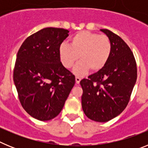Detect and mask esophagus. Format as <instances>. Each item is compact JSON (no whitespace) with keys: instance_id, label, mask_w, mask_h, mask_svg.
Wrapping results in <instances>:
<instances>
[{"instance_id":"1","label":"esophagus","mask_w":148,"mask_h":148,"mask_svg":"<svg viewBox=\"0 0 148 148\" xmlns=\"http://www.w3.org/2000/svg\"><path fill=\"white\" fill-rule=\"evenodd\" d=\"M80 82H81V78H80V77L75 76V83H76L77 84H78L80 83Z\"/></svg>"}]
</instances>
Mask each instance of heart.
<instances>
[{"mask_svg":"<svg viewBox=\"0 0 148 148\" xmlns=\"http://www.w3.org/2000/svg\"><path fill=\"white\" fill-rule=\"evenodd\" d=\"M70 44L62 43L58 49L62 64L70 69L79 59L73 73L76 75H84L92 69L99 71L108 63L112 50L109 38L105 35L82 31L73 35Z\"/></svg>","mask_w":148,"mask_h":148,"instance_id":"heart-1","label":"heart"}]
</instances>
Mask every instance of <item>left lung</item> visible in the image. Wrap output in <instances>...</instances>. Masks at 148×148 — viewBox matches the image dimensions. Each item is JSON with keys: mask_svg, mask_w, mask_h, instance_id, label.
Returning a JSON list of instances; mask_svg holds the SVG:
<instances>
[{"mask_svg": "<svg viewBox=\"0 0 148 148\" xmlns=\"http://www.w3.org/2000/svg\"><path fill=\"white\" fill-rule=\"evenodd\" d=\"M111 42L112 50L105 66L80 82L82 105L90 119L106 122L127 105L137 78L135 58L127 44L110 30L100 29Z\"/></svg>", "mask_w": 148, "mask_h": 148, "instance_id": "1", "label": "left lung"}]
</instances>
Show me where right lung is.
<instances>
[{"label":"right lung","instance_id":"obj_1","mask_svg":"<svg viewBox=\"0 0 148 148\" xmlns=\"http://www.w3.org/2000/svg\"><path fill=\"white\" fill-rule=\"evenodd\" d=\"M67 29L47 27L26 39L17 54L13 80L22 107L40 121L58 116L75 84L63 66L58 49Z\"/></svg>","mask_w":148,"mask_h":148}]
</instances>
